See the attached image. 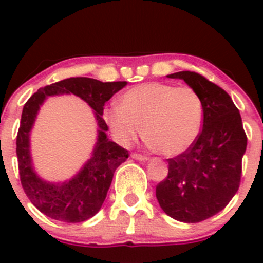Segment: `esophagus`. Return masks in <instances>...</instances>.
Masks as SVG:
<instances>
[{
    "mask_svg": "<svg viewBox=\"0 0 263 263\" xmlns=\"http://www.w3.org/2000/svg\"><path fill=\"white\" fill-rule=\"evenodd\" d=\"M132 158L136 159V160H140V161H146L148 159L146 155H142V154H137V153L132 154Z\"/></svg>",
    "mask_w": 263,
    "mask_h": 263,
    "instance_id": "esophagus-1",
    "label": "esophagus"
}]
</instances>
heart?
Instances as JSON below:
<instances>
[{
	"label": "heart",
	"mask_w": 263,
	"mask_h": 263,
	"mask_svg": "<svg viewBox=\"0 0 263 263\" xmlns=\"http://www.w3.org/2000/svg\"><path fill=\"white\" fill-rule=\"evenodd\" d=\"M205 118L201 95L191 86L146 82L127 90L119 107L105 109L104 119L117 139L132 144L144 131L148 148L165 156L188 150L200 136Z\"/></svg>",
	"instance_id": "heart-1"
}]
</instances>
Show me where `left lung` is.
Here are the masks:
<instances>
[{
	"label": "left lung",
	"mask_w": 263,
	"mask_h": 263,
	"mask_svg": "<svg viewBox=\"0 0 263 263\" xmlns=\"http://www.w3.org/2000/svg\"><path fill=\"white\" fill-rule=\"evenodd\" d=\"M168 78L182 79L201 95L205 118L195 144L166 160L168 176L156 185V198L173 219L200 222L220 213L237 193L247 135L239 110L225 90L193 71Z\"/></svg>",
	"instance_id": "obj_1"
}]
</instances>
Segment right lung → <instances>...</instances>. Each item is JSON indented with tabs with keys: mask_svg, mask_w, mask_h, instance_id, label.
<instances>
[{
	"mask_svg": "<svg viewBox=\"0 0 263 263\" xmlns=\"http://www.w3.org/2000/svg\"><path fill=\"white\" fill-rule=\"evenodd\" d=\"M126 85V81L102 82L90 78H70L41 87L25 103L16 136L18 174L24 192L41 213L60 221L81 222L100 210L116 169L128 158V150L107 139L108 126L102 117L103 107ZM70 92L84 99L96 110L100 134L93 156L81 173L70 182L53 185L42 181L32 171L28 132L47 96Z\"/></svg>",
	"mask_w": 263,
	"mask_h": 263,
	"instance_id": "right-lung-1",
	"label": "right lung"
}]
</instances>
